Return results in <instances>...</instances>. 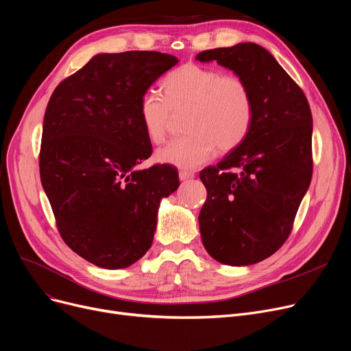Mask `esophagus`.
Returning a JSON list of instances; mask_svg holds the SVG:
<instances>
[{
	"label": "esophagus",
	"mask_w": 351,
	"mask_h": 351,
	"mask_svg": "<svg viewBox=\"0 0 351 351\" xmlns=\"http://www.w3.org/2000/svg\"><path fill=\"white\" fill-rule=\"evenodd\" d=\"M192 178H193L192 172H186V171H180L179 172V179L180 180H188V179H192Z\"/></svg>",
	"instance_id": "obj_1"
}]
</instances>
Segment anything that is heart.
Masks as SVG:
<instances>
[{
    "label": "heart",
    "mask_w": 351,
    "mask_h": 351,
    "mask_svg": "<svg viewBox=\"0 0 351 351\" xmlns=\"http://www.w3.org/2000/svg\"><path fill=\"white\" fill-rule=\"evenodd\" d=\"M162 96L146 91L139 101V117L146 138L165 141L171 113L188 109V133L156 152V160L180 169H195L217 154L237 149L252 125L254 100L247 82L215 67L186 63L165 75Z\"/></svg>",
    "instance_id": "b5f03b06"
}]
</instances>
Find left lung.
<instances>
[{"instance_id": "obj_1", "label": "left lung", "mask_w": 351, "mask_h": 351, "mask_svg": "<svg viewBox=\"0 0 351 351\" xmlns=\"http://www.w3.org/2000/svg\"><path fill=\"white\" fill-rule=\"evenodd\" d=\"M250 86L252 125L237 149L199 178L208 197L199 213L208 254L226 265L256 264L293 230L313 176V116L306 95L269 51L255 43L205 50Z\"/></svg>"}]
</instances>
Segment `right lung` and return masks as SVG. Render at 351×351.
I'll use <instances>...</instances> for the list:
<instances>
[{
  "label": "right lung",
  "instance_id": "1",
  "mask_svg": "<svg viewBox=\"0 0 351 351\" xmlns=\"http://www.w3.org/2000/svg\"><path fill=\"white\" fill-rule=\"evenodd\" d=\"M178 58L159 51L97 54L60 83L44 114L40 178L58 232L86 261L126 268L154 241L162 197L179 186L152 155L139 117L147 88Z\"/></svg>",
  "mask_w": 351,
  "mask_h": 351
}]
</instances>
